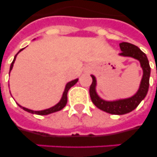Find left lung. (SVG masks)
<instances>
[{
  "instance_id": "8db88e82",
  "label": "left lung",
  "mask_w": 157,
  "mask_h": 157,
  "mask_svg": "<svg viewBox=\"0 0 157 157\" xmlns=\"http://www.w3.org/2000/svg\"><path fill=\"white\" fill-rule=\"evenodd\" d=\"M120 48L121 53L120 55L124 57H132L140 62V65L144 71L139 90L134 96L130 98L119 99L116 101H105L99 98L96 93V78L91 75L93 79L92 84L90 87V95L93 103L99 109L104 112L114 115H124L132 112L136 108L141 101L146 97L149 88V78L151 73V67L149 65L148 59L144 54L136 45L128 42L120 43Z\"/></svg>"
}]
</instances>
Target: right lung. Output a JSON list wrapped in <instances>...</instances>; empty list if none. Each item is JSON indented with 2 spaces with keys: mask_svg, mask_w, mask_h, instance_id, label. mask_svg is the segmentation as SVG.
<instances>
[{
  "mask_svg": "<svg viewBox=\"0 0 157 157\" xmlns=\"http://www.w3.org/2000/svg\"><path fill=\"white\" fill-rule=\"evenodd\" d=\"M23 49L19 50V52H21ZM18 52V53H19ZM17 54H16L15 56H14V59H13V62H12V63L10 65V71L12 70L13 68V63H14V61H15V59H16V56H17ZM78 81V79H76V80H73V81H70L66 85V87H65V90H64V92L63 94V96H62V98L61 100L59 101V103H57L55 106L54 107H50V108H48V109H45V110H42V111H33V110H30V109H28V108H26V107H21L20 105H18L19 107H22L24 111L28 112H30V113H33V114H37V115H48V114H50V113H53V112H58V111H60L67 104V92H68L69 89L71 88V86H73Z\"/></svg>",
  "mask_w": 157,
  "mask_h": 157,
  "instance_id": "right-lung-1",
  "label": "right lung"
}]
</instances>
